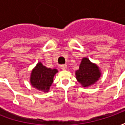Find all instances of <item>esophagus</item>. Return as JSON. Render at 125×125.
<instances>
[{
  "label": "esophagus",
  "instance_id": "1",
  "mask_svg": "<svg viewBox=\"0 0 125 125\" xmlns=\"http://www.w3.org/2000/svg\"><path fill=\"white\" fill-rule=\"evenodd\" d=\"M67 65L66 64H63V65H60V68L62 70H65L66 69H67Z\"/></svg>",
  "mask_w": 125,
  "mask_h": 125
}]
</instances>
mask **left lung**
<instances>
[{
    "label": "left lung",
    "instance_id": "1",
    "mask_svg": "<svg viewBox=\"0 0 125 125\" xmlns=\"http://www.w3.org/2000/svg\"><path fill=\"white\" fill-rule=\"evenodd\" d=\"M101 72L96 64L93 63L87 57H84L79 70L76 71L77 80L83 87H88L99 80Z\"/></svg>",
    "mask_w": 125,
    "mask_h": 125
}]
</instances>
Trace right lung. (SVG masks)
I'll return each instance as SVG.
<instances>
[{"instance_id":"1","label":"right lung","mask_w":125,"mask_h":125,"mask_svg":"<svg viewBox=\"0 0 125 125\" xmlns=\"http://www.w3.org/2000/svg\"><path fill=\"white\" fill-rule=\"evenodd\" d=\"M57 70L47 68L41 62H38L31 72L30 82L35 88L43 92H48L53 82V77Z\"/></svg>"}]
</instances>
